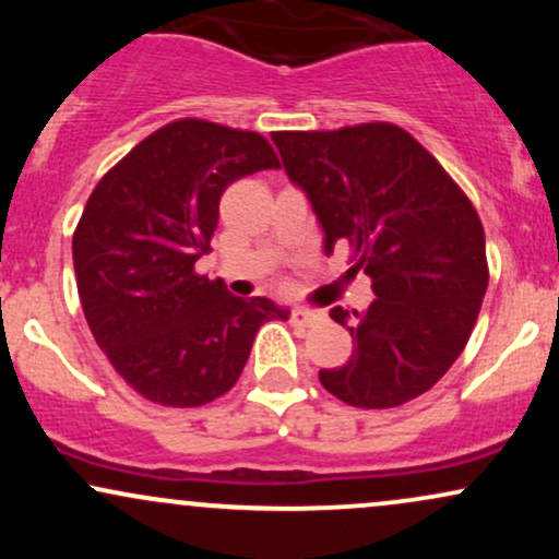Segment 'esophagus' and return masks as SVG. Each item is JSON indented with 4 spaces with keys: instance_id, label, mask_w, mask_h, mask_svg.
I'll return each mask as SVG.
<instances>
[{
    "instance_id": "1",
    "label": "esophagus",
    "mask_w": 559,
    "mask_h": 559,
    "mask_svg": "<svg viewBox=\"0 0 559 559\" xmlns=\"http://www.w3.org/2000/svg\"><path fill=\"white\" fill-rule=\"evenodd\" d=\"M318 320H323V318H320V312H316V310H305V307H294L292 310V323H297V325H316Z\"/></svg>"
}]
</instances>
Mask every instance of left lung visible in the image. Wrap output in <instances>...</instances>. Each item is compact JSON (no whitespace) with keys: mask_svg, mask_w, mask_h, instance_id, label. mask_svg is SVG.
Wrapping results in <instances>:
<instances>
[{"mask_svg":"<svg viewBox=\"0 0 559 559\" xmlns=\"http://www.w3.org/2000/svg\"><path fill=\"white\" fill-rule=\"evenodd\" d=\"M286 176L323 228L373 281L365 312L333 307L355 352L320 383L352 407H396L452 368L489 286L476 207L431 152L391 123L273 133Z\"/></svg>","mask_w":559,"mask_h":559,"instance_id":"left-lung-1","label":"left lung"}]
</instances>
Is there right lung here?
Wrapping results in <instances>:
<instances>
[{
	"label": "right lung",
	"mask_w": 559,
	"mask_h": 559,
	"mask_svg": "<svg viewBox=\"0 0 559 559\" xmlns=\"http://www.w3.org/2000/svg\"><path fill=\"white\" fill-rule=\"evenodd\" d=\"M281 168L254 131L176 120L133 146L96 183L73 234V267L88 329L144 400L199 407L239 381L267 320V297L241 299L194 271L210 252L228 183Z\"/></svg>",
	"instance_id": "right-lung-1"
}]
</instances>
